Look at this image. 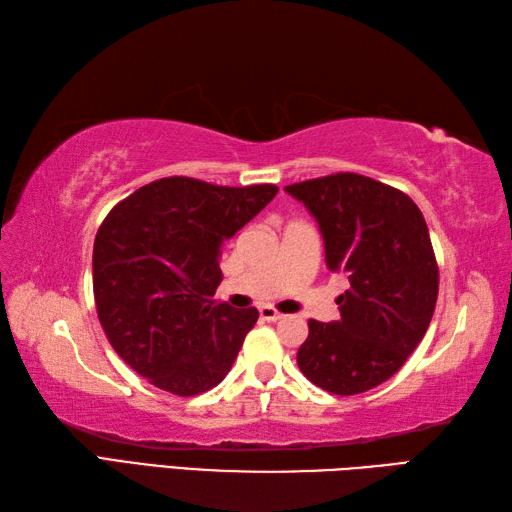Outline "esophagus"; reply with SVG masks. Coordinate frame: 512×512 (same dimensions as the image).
<instances>
[{
  "label": "esophagus",
  "instance_id": "1",
  "mask_svg": "<svg viewBox=\"0 0 512 512\" xmlns=\"http://www.w3.org/2000/svg\"><path fill=\"white\" fill-rule=\"evenodd\" d=\"M259 317H262L264 321H279V319H284V314L277 312L273 306H262L259 308Z\"/></svg>",
  "mask_w": 512,
  "mask_h": 512
}]
</instances>
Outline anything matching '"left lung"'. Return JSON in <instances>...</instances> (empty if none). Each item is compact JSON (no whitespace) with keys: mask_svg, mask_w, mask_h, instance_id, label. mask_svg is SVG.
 <instances>
[{"mask_svg":"<svg viewBox=\"0 0 512 512\" xmlns=\"http://www.w3.org/2000/svg\"><path fill=\"white\" fill-rule=\"evenodd\" d=\"M286 193L317 220L325 264L350 281L336 299L339 319L308 321L297 365L330 394H363L405 365L436 310L427 222L409 195L358 173L297 182Z\"/></svg>","mask_w":512,"mask_h":512,"instance_id":"1","label":"left lung"}]
</instances>
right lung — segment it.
Here are the masks:
<instances>
[{
	"mask_svg": "<svg viewBox=\"0 0 512 512\" xmlns=\"http://www.w3.org/2000/svg\"><path fill=\"white\" fill-rule=\"evenodd\" d=\"M162 178L107 213L94 239V301L116 354L151 385L195 396L222 383L255 308L213 301L222 244L277 195Z\"/></svg>",
	"mask_w": 512,
	"mask_h": 512,
	"instance_id": "1",
	"label": "right lung"
}]
</instances>
